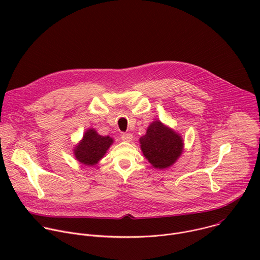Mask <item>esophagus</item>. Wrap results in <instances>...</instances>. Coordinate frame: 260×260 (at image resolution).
Masks as SVG:
<instances>
[{
	"mask_svg": "<svg viewBox=\"0 0 260 260\" xmlns=\"http://www.w3.org/2000/svg\"><path fill=\"white\" fill-rule=\"evenodd\" d=\"M133 135L131 133H125V134H122L121 135V139L124 141V142H131L133 140Z\"/></svg>",
	"mask_w": 260,
	"mask_h": 260,
	"instance_id": "obj_1",
	"label": "esophagus"
}]
</instances>
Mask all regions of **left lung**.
<instances>
[{"mask_svg": "<svg viewBox=\"0 0 260 260\" xmlns=\"http://www.w3.org/2000/svg\"><path fill=\"white\" fill-rule=\"evenodd\" d=\"M140 147L145 158L155 169L172 167L184 149L183 138L160 120H155L147 127L140 138Z\"/></svg>", "mask_w": 260, "mask_h": 260, "instance_id": "1", "label": "left lung"}]
</instances>
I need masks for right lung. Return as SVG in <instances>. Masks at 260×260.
<instances>
[{"label":"right lung","mask_w":260,"mask_h":260,"mask_svg":"<svg viewBox=\"0 0 260 260\" xmlns=\"http://www.w3.org/2000/svg\"><path fill=\"white\" fill-rule=\"evenodd\" d=\"M113 143L114 140L111 137L101 136L94 128H88L83 134L80 142L74 147L73 153L80 164L93 167L104 157Z\"/></svg>","instance_id":"add662e5"}]
</instances>
